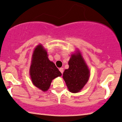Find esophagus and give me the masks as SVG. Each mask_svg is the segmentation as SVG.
Returning a JSON list of instances; mask_svg holds the SVG:
<instances>
[{"instance_id": "1", "label": "esophagus", "mask_w": 122, "mask_h": 122, "mask_svg": "<svg viewBox=\"0 0 122 122\" xmlns=\"http://www.w3.org/2000/svg\"><path fill=\"white\" fill-rule=\"evenodd\" d=\"M59 70L60 71V72L62 74L63 72H64V68L63 67H61V68L59 69Z\"/></svg>"}]
</instances>
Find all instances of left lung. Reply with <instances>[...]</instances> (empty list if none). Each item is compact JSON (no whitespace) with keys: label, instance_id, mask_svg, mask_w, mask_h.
Segmentation results:
<instances>
[{"label":"left lung","instance_id":"obj_1","mask_svg":"<svg viewBox=\"0 0 122 122\" xmlns=\"http://www.w3.org/2000/svg\"><path fill=\"white\" fill-rule=\"evenodd\" d=\"M68 64L69 67L64 71L63 78L69 92L78 93L87 82L90 70L79 52L71 56Z\"/></svg>","mask_w":122,"mask_h":122}]
</instances>
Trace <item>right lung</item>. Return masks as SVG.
I'll use <instances>...</instances> for the list:
<instances>
[{"label":"right lung","instance_id":"right-lung-1","mask_svg":"<svg viewBox=\"0 0 122 122\" xmlns=\"http://www.w3.org/2000/svg\"><path fill=\"white\" fill-rule=\"evenodd\" d=\"M48 56L44 47L41 45H37L33 51L29 69L33 84L43 92L49 89L53 79L62 75Z\"/></svg>","mask_w":122,"mask_h":122}]
</instances>
